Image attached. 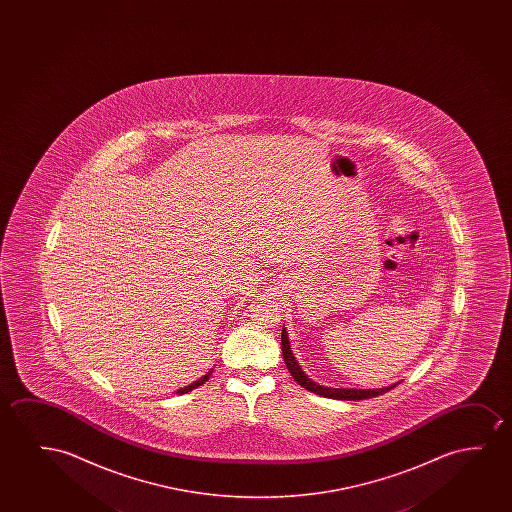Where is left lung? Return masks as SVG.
Listing matches in <instances>:
<instances>
[{"label": "left lung", "instance_id": "8db88e82", "mask_svg": "<svg viewBox=\"0 0 512 512\" xmlns=\"http://www.w3.org/2000/svg\"><path fill=\"white\" fill-rule=\"evenodd\" d=\"M281 351H283V360H285L288 372L294 376L295 381H297L302 388H306L309 392L316 393V395H320V397L337 400L372 399V397H378V395L390 392L392 388L399 385V383H393V385L383 386V388H365V390H362V388H332V386H323L320 385V383H316V381L309 378L306 372L302 371L301 365L295 360L285 327L281 330Z\"/></svg>", "mask_w": 512, "mask_h": 512}]
</instances>
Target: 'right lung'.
<instances>
[{"mask_svg":"<svg viewBox=\"0 0 512 512\" xmlns=\"http://www.w3.org/2000/svg\"><path fill=\"white\" fill-rule=\"evenodd\" d=\"M210 374H211V371L206 372V374H204L203 378L197 379V381H194V383H192V385L185 386V388H180V390H176V393H178V395H183V393L192 392V390H194V388H197V386L203 385L204 381H208V378H210Z\"/></svg>","mask_w":512,"mask_h":512,"instance_id":"right-lung-1","label":"right lung"}]
</instances>
